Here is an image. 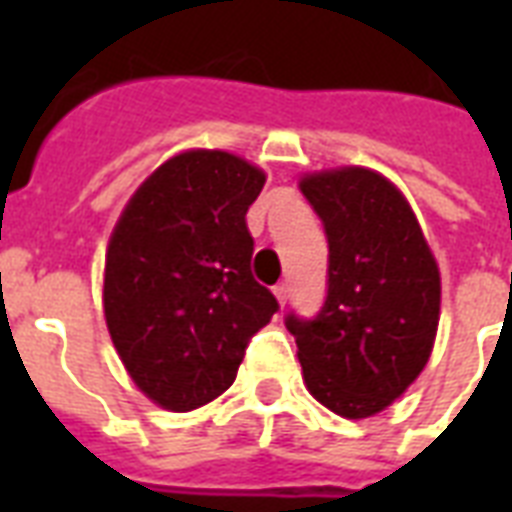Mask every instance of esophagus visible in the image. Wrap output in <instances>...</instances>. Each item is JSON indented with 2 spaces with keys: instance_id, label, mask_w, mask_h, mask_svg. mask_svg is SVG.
Listing matches in <instances>:
<instances>
[{
  "instance_id": "34e87169",
  "label": "esophagus",
  "mask_w": 512,
  "mask_h": 512,
  "mask_svg": "<svg viewBox=\"0 0 512 512\" xmlns=\"http://www.w3.org/2000/svg\"><path fill=\"white\" fill-rule=\"evenodd\" d=\"M273 295H276V300H279V305H287V300H289V287H287V284H276V287H273Z\"/></svg>"
}]
</instances>
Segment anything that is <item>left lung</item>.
Returning a JSON list of instances; mask_svg holds the SVG:
<instances>
[{
	"label": "left lung",
	"instance_id": "obj_1",
	"mask_svg": "<svg viewBox=\"0 0 512 512\" xmlns=\"http://www.w3.org/2000/svg\"><path fill=\"white\" fill-rule=\"evenodd\" d=\"M300 191L329 244L327 297L313 319L287 316L303 380L348 420L393 404L433 350L441 313L436 257L409 201L364 167L313 172Z\"/></svg>",
	"mask_w": 512,
	"mask_h": 512
}]
</instances>
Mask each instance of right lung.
I'll return each instance as SVG.
<instances>
[{
    "instance_id": "1",
    "label": "right lung",
    "mask_w": 512,
    "mask_h": 512,
    "mask_svg": "<svg viewBox=\"0 0 512 512\" xmlns=\"http://www.w3.org/2000/svg\"><path fill=\"white\" fill-rule=\"evenodd\" d=\"M265 172L228 151H185L127 201L106 252L103 311L143 393L191 412L231 388L252 335L279 311L252 276L249 204Z\"/></svg>"
}]
</instances>
